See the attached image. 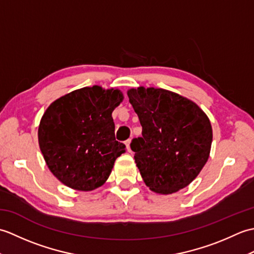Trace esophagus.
Here are the masks:
<instances>
[{
	"label": "esophagus",
	"instance_id": "obj_1",
	"mask_svg": "<svg viewBox=\"0 0 254 254\" xmlns=\"http://www.w3.org/2000/svg\"><path fill=\"white\" fill-rule=\"evenodd\" d=\"M130 143H131V139H127L126 141V145H127V149L128 152H131V148H130Z\"/></svg>",
	"mask_w": 254,
	"mask_h": 254
}]
</instances>
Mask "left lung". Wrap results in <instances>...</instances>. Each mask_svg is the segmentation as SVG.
<instances>
[{
    "instance_id": "8db88e82",
    "label": "left lung",
    "mask_w": 254,
    "mask_h": 254,
    "mask_svg": "<svg viewBox=\"0 0 254 254\" xmlns=\"http://www.w3.org/2000/svg\"><path fill=\"white\" fill-rule=\"evenodd\" d=\"M128 99L142 126L131 142L145 185L171 194L195 179L206 164L213 132L207 116L185 97L161 88L130 89Z\"/></svg>"
}]
</instances>
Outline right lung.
<instances>
[{
    "instance_id": "add662e5",
    "label": "right lung",
    "mask_w": 254,
    "mask_h": 254,
    "mask_svg": "<svg viewBox=\"0 0 254 254\" xmlns=\"http://www.w3.org/2000/svg\"><path fill=\"white\" fill-rule=\"evenodd\" d=\"M120 90L84 87L61 97L46 110L38 130L50 171L74 190L91 191L110 176L126 145L116 141L112 111Z\"/></svg>"
}]
</instances>
